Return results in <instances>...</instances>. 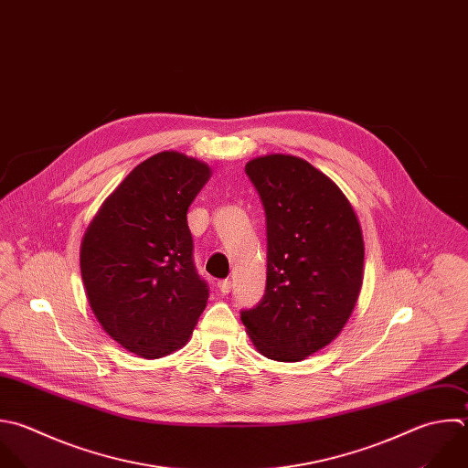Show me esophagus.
<instances>
[{"mask_svg": "<svg viewBox=\"0 0 468 468\" xmlns=\"http://www.w3.org/2000/svg\"><path fill=\"white\" fill-rule=\"evenodd\" d=\"M218 287L223 294H229L230 289H232V282L230 280H221V282H218Z\"/></svg>", "mask_w": 468, "mask_h": 468, "instance_id": "obj_1", "label": "esophagus"}]
</instances>
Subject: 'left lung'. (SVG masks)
<instances>
[{
	"instance_id": "left-lung-1",
	"label": "left lung",
	"mask_w": 468,
	"mask_h": 468,
	"mask_svg": "<svg viewBox=\"0 0 468 468\" xmlns=\"http://www.w3.org/2000/svg\"><path fill=\"white\" fill-rule=\"evenodd\" d=\"M245 172L265 208L267 285L241 322L263 356L298 362L335 340L355 309L360 223L342 190L300 157H256Z\"/></svg>"
}]
</instances>
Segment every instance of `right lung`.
<instances>
[{
  "label": "right lung",
  "instance_id": "obj_1",
  "mask_svg": "<svg viewBox=\"0 0 468 468\" xmlns=\"http://www.w3.org/2000/svg\"><path fill=\"white\" fill-rule=\"evenodd\" d=\"M210 176L194 157L155 154L115 188L84 234L90 307L115 342L143 358L183 347L207 307L186 212Z\"/></svg>",
  "mask_w": 468,
  "mask_h": 468
}]
</instances>
